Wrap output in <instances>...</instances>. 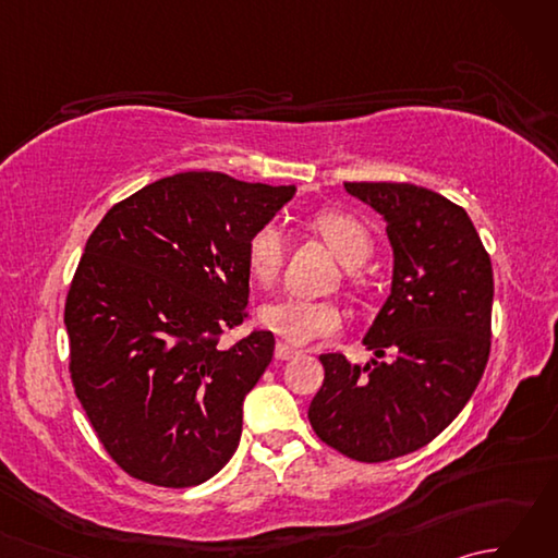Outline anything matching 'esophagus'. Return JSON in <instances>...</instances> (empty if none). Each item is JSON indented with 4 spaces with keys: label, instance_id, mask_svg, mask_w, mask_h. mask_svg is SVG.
<instances>
[{
    "label": "esophagus",
    "instance_id": "34e87169",
    "mask_svg": "<svg viewBox=\"0 0 558 558\" xmlns=\"http://www.w3.org/2000/svg\"><path fill=\"white\" fill-rule=\"evenodd\" d=\"M298 354H300V350L286 345V342H278L276 345V360H292V357H298Z\"/></svg>",
    "mask_w": 558,
    "mask_h": 558
}]
</instances>
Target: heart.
Here are the masks:
<instances>
[{"label": "heart", "instance_id": "1", "mask_svg": "<svg viewBox=\"0 0 558 558\" xmlns=\"http://www.w3.org/2000/svg\"><path fill=\"white\" fill-rule=\"evenodd\" d=\"M310 228L330 246L342 266L357 268L374 254V240L366 225L345 210H318L310 218ZM282 258L286 234L276 222H264L248 234L246 266L254 280L270 286L278 278ZM260 322L292 345H310L336 336L342 328V314L333 302L282 298L260 310Z\"/></svg>", "mask_w": 558, "mask_h": 558}]
</instances>
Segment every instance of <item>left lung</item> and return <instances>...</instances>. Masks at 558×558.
Segmentation results:
<instances>
[{"label":"left lung","instance_id":"obj_1","mask_svg":"<svg viewBox=\"0 0 558 558\" xmlns=\"http://www.w3.org/2000/svg\"><path fill=\"white\" fill-rule=\"evenodd\" d=\"M386 220L393 286L364 345L372 364L322 354L310 405L316 436L360 462L426 446L475 393L492 348L494 272L475 225L453 201L408 182H345Z\"/></svg>","mask_w":558,"mask_h":558}]
</instances>
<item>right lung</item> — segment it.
I'll list each match as a JSON object with an SVG mask.
<instances>
[{"instance_id":"add662e5","label":"right lung","mask_w":558,"mask_h":558,"mask_svg":"<svg viewBox=\"0 0 558 558\" xmlns=\"http://www.w3.org/2000/svg\"><path fill=\"white\" fill-rule=\"evenodd\" d=\"M292 194L182 172L114 204L90 232L64 304L69 374L129 477L196 487L232 458L276 338L222 336L248 318V234Z\"/></svg>"}]
</instances>
